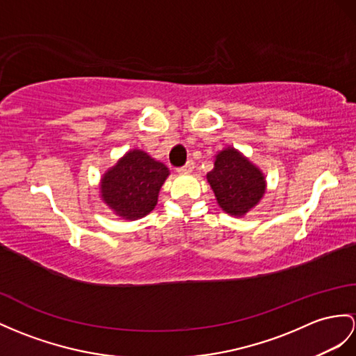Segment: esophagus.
<instances>
[{
    "label": "esophagus",
    "mask_w": 356,
    "mask_h": 356,
    "mask_svg": "<svg viewBox=\"0 0 356 356\" xmlns=\"http://www.w3.org/2000/svg\"><path fill=\"white\" fill-rule=\"evenodd\" d=\"M195 169V161L193 160H188L183 168H178V173L181 175H188V173H192Z\"/></svg>",
    "instance_id": "esophagus-1"
}]
</instances>
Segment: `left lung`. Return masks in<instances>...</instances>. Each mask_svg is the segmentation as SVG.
Returning <instances> with one entry per match:
<instances>
[{
  "instance_id": "left-lung-1",
  "label": "left lung",
  "mask_w": 356,
  "mask_h": 356,
  "mask_svg": "<svg viewBox=\"0 0 356 356\" xmlns=\"http://www.w3.org/2000/svg\"><path fill=\"white\" fill-rule=\"evenodd\" d=\"M214 157V168L207 173V181L216 201L227 214L243 218L263 199L267 187L266 175L232 146L223 148Z\"/></svg>"
}]
</instances>
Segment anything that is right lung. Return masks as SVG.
I'll return each instance as SVG.
<instances>
[{"label": "right lung", "instance_id": "right-lung-1", "mask_svg": "<svg viewBox=\"0 0 356 356\" xmlns=\"http://www.w3.org/2000/svg\"><path fill=\"white\" fill-rule=\"evenodd\" d=\"M169 175L166 164L142 149H131L104 172L99 196L120 219H142L157 205L160 188Z\"/></svg>", "mask_w": 356, "mask_h": 356}]
</instances>
